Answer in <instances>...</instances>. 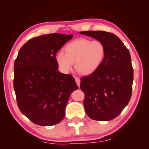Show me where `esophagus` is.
<instances>
[{
	"label": "esophagus",
	"mask_w": 149,
	"mask_h": 149,
	"mask_svg": "<svg viewBox=\"0 0 149 149\" xmlns=\"http://www.w3.org/2000/svg\"><path fill=\"white\" fill-rule=\"evenodd\" d=\"M74 78H75V81H76L77 85H78V87H80V83H81L80 79L78 78V77H74Z\"/></svg>",
	"instance_id": "esophagus-1"
}]
</instances>
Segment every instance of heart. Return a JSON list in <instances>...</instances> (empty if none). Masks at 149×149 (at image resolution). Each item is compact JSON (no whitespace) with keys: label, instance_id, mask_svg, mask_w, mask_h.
<instances>
[{"label":"heart","instance_id":"obj_1","mask_svg":"<svg viewBox=\"0 0 149 149\" xmlns=\"http://www.w3.org/2000/svg\"><path fill=\"white\" fill-rule=\"evenodd\" d=\"M64 52L60 51L56 54V63L61 72L68 73L75 62V68L79 73L89 75L95 72L102 64L106 48L100 40L91 41L80 38L66 44Z\"/></svg>","mask_w":149,"mask_h":149}]
</instances>
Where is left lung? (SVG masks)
I'll use <instances>...</instances> for the list:
<instances>
[{
	"instance_id": "left-lung-1",
	"label": "left lung",
	"mask_w": 149,
	"mask_h": 149,
	"mask_svg": "<svg viewBox=\"0 0 149 149\" xmlns=\"http://www.w3.org/2000/svg\"><path fill=\"white\" fill-rule=\"evenodd\" d=\"M80 34L100 40L106 48L100 67L81 79L85 112L93 120L111 121L121 113L132 96L134 70L130 52L111 32L90 30Z\"/></svg>"
}]
</instances>
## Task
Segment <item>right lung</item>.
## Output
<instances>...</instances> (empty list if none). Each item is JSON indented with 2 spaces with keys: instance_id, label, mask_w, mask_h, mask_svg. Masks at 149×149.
I'll return each mask as SVG.
<instances>
[{
  "instance_id": "obj_1",
  "label": "right lung",
  "mask_w": 149,
  "mask_h": 149,
  "mask_svg": "<svg viewBox=\"0 0 149 149\" xmlns=\"http://www.w3.org/2000/svg\"><path fill=\"white\" fill-rule=\"evenodd\" d=\"M72 34H49L26 42L14 63L13 87L18 107L32 123L50 126L64 119L69 97L78 89L74 79L61 73L56 54Z\"/></svg>"
}]
</instances>
